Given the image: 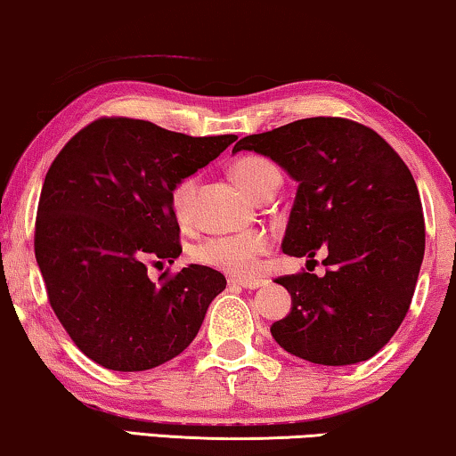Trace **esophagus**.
Masks as SVG:
<instances>
[{
	"mask_svg": "<svg viewBox=\"0 0 456 456\" xmlns=\"http://www.w3.org/2000/svg\"><path fill=\"white\" fill-rule=\"evenodd\" d=\"M231 285H240L243 289H258V287L265 285V281L260 279H233Z\"/></svg>",
	"mask_w": 456,
	"mask_h": 456,
	"instance_id": "esophagus-1",
	"label": "esophagus"
}]
</instances>
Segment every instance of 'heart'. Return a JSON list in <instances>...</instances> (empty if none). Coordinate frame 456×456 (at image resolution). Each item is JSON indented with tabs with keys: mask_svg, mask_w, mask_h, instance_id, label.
I'll return each mask as SVG.
<instances>
[{
	"mask_svg": "<svg viewBox=\"0 0 456 456\" xmlns=\"http://www.w3.org/2000/svg\"><path fill=\"white\" fill-rule=\"evenodd\" d=\"M235 182L241 185L248 194L256 196L266 179L277 173V169L260 157H243L233 165ZM196 194V177H183L173 185L169 200L173 215L179 223H188L191 219V208H194ZM271 249V237L265 231H243V233L231 235H213L208 240L198 243L191 249L196 262L204 266L216 268L231 274V277H252L258 271L260 256Z\"/></svg>",
	"mask_w": 456,
	"mask_h": 456,
	"instance_id": "1",
	"label": "heart"
}]
</instances>
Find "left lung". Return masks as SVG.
Masks as SVG:
<instances>
[{"instance_id":"obj_1","label":"left lung","mask_w":456,"mask_h":456,"mask_svg":"<svg viewBox=\"0 0 456 456\" xmlns=\"http://www.w3.org/2000/svg\"><path fill=\"white\" fill-rule=\"evenodd\" d=\"M271 157L297 182L283 252H324V277H279L291 312L271 326L305 362L349 365L376 355L405 320L426 249L418 185L387 140L345 118H307L233 146Z\"/></svg>"}]
</instances>
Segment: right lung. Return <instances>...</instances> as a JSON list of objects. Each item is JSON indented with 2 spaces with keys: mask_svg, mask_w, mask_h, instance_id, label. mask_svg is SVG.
<instances>
[{
  "mask_svg": "<svg viewBox=\"0 0 456 456\" xmlns=\"http://www.w3.org/2000/svg\"><path fill=\"white\" fill-rule=\"evenodd\" d=\"M235 140L101 118L51 163L37 208V265L57 320L102 368L144 371L179 355L225 289V277L200 265L152 283L146 260L182 254L173 185Z\"/></svg>",
  "mask_w": 456,
  "mask_h": 456,
  "instance_id": "1",
  "label": "right lung"
}]
</instances>
